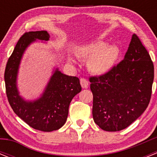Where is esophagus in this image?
Masks as SVG:
<instances>
[{
	"label": "esophagus",
	"mask_w": 157,
	"mask_h": 157,
	"mask_svg": "<svg viewBox=\"0 0 157 157\" xmlns=\"http://www.w3.org/2000/svg\"><path fill=\"white\" fill-rule=\"evenodd\" d=\"M80 83H81V86L83 89H86L88 87L89 82L86 78H82L81 79H80Z\"/></svg>",
	"instance_id": "1"
}]
</instances>
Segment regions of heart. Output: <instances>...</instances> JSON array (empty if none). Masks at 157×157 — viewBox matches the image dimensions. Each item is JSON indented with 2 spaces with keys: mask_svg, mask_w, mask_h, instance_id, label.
Listing matches in <instances>:
<instances>
[{
  "mask_svg": "<svg viewBox=\"0 0 157 157\" xmlns=\"http://www.w3.org/2000/svg\"><path fill=\"white\" fill-rule=\"evenodd\" d=\"M78 54L85 59H90L88 67L97 75H104L109 73L116 65L120 58V49L117 45H109L105 41H97L84 44L78 48ZM69 61L76 63L71 56Z\"/></svg>",
  "mask_w": 157,
  "mask_h": 157,
  "instance_id": "b5f03b06",
  "label": "heart"
}]
</instances>
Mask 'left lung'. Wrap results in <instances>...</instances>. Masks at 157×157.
Masks as SVG:
<instances>
[{
	"instance_id": "8db88e82",
	"label": "left lung",
	"mask_w": 157,
	"mask_h": 157,
	"mask_svg": "<svg viewBox=\"0 0 157 157\" xmlns=\"http://www.w3.org/2000/svg\"><path fill=\"white\" fill-rule=\"evenodd\" d=\"M153 78L154 67L149 52L133 34L123 60L109 73L90 78L96 124L106 131L129 127L149 105Z\"/></svg>"
}]
</instances>
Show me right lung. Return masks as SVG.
<instances>
[{
    "mask_svg": "<svg viewBox=\"0 0 157 157\" xmlns=\"http://www.w3.org/2000/svg\"><path fill=\"white\" fill-rule=\"evenodd\" d=\"M49 37L45 30L25 33L8 59L5 71L6 94L12 110L32 128L45 132L56 130L64 125L71 101L82 90L78 78L63 74L56 67L39 98L29 101L19 94L17 78L25 51L37 40L48 41Z\"/></svg>",
    "mask_w": 157,
    "mask_h": 157,
    "instance_id": "right-lung-1",
    "label": "right lung"
}]
</instances>
